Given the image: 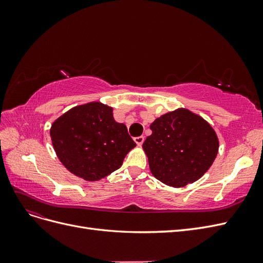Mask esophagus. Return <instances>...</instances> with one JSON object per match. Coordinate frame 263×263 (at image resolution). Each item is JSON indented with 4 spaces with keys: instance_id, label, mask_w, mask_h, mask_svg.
<instances>
[{
    "instance_id": "obj_1",
    "label": "esophagus",
    "mask_w": 263,
    "mask_h": 263,
    "mask_svg": "<svg viewBox=\"0 0 263 263\" xmlns=\"http://www.w3.org/2000/svg\"><path fill=\"white\" fill-rule=\"evenodd\" d=\"M134 140L137 144V146H141L142 142H144V140H145V137L144 136H138V137H135Z\"/></svg>"
}]
</instances>
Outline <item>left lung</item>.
<instances>
[{"label":"left lung","instance_id":"1","mask_svg":"<svg viewBox=\"0 0 263 263\" xmlns=\"http://www.w3.org/2000/svg\"><path fill=\"white\" fill-rule=\"evenodd\" d=\"M153 134L142 144L153 176L172 187L191 184L211 168L219 140L208 121L179 107L151 123Z\"/></svg>","mask_w":263,"mask_h":263}]
</instances>
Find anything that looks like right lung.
I'll return each instance as SVG.
<instances>
[{"instance_id": "1", "label": "right lung", "mask_w": 263, "mask_h": 263, "mask_svg": "<svg viewBox=\"0 0 263 263\" xmlns=\"http://www.w3.org/2000/svg\"><path fill=\"white\" fill-rule=\"evenodd\" d=\"M55 155L76 177L94 182L121 168L136 147L124 124L117 123L113 107L94 101L77 105L51 124Z\"/></svg>"}]
</instances>
